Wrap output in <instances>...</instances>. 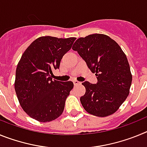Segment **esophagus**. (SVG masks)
<instances>
[{"label": "esophagus", "instance_id": "esophagus-1", "mask_svg": "<svg viewBox=\"0 0 147 147\" xmlns=\"http://www.w3.org/2000/svg\"><path fill=\"white\" fill-rule=\"evenodd\" d=\"M74 85H80V84H81V82L79 81H77V80H74Z\"/></svg>", "mask_w": 147, "mask_h": 147}]
</instances>
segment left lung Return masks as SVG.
I'll use <instances>...</instances> for the list:
<instances>
[{"label":"left lung","instance_id":"1","mask_svg":"<svg viewBox=\"0 0 147 147\" xmlns=\"http://www.w3.org/2000/svg\"><path fill=\"white\" fill-rule=\"evenodd\" d=\"M98 82H84L85 94L80 98L84 109L98 117L112 115L129 93L132 76L127 56L107 35L93 34L80 37L73 45Z\"/></svg>","mask_w":147,"mask_h":147}]
</instances>
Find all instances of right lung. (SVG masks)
I'll list each match as a JSON object with an SVG mask.
<instances>
[{
	"mask_svg": "<svg viewBox=\"0 0 147 147\" xmlns=\"http://www.w3.org/2000/svg\"><path fill=\"white\" fill-rule=\"evenodd\" d=\"M75 40L40 37L22 55L17 66L15 90L21 107L32 119L49 122L62 115L74 83L53 81L51 76Z\"/></svg>",
	"mask_w": 147,
	"mask_h": 147,
	"instance_id": "add662e5",
	"label": "right lung"
}]
</instances>
